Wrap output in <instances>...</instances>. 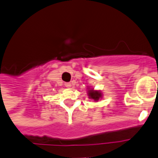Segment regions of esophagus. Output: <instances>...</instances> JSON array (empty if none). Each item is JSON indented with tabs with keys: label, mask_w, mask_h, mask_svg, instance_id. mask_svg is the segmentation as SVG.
Masks as SVG:
<instances>
[{
	"label": "esophagus",
	"mask_w": 158,
	"mask_h": 158,
	"mask_svg": "<svg viewBox=\"0 0 158 158\" xmlns=\"http://www.w3.org/2000/svg\"><path fill=\"white\" fill-rule=\"evenodd\" d=\"M64 85H65V87H67V88H70V87L72 86L71 83H65Z\"/></svg>",
	"instance_id": "1"
}]
</instances>
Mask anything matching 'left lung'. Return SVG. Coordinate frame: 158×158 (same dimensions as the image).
I'll list each match as a JSON object with an SVG mask.
<instances>
[{
	"label": "left lung",
	"instance_id": "obj_1",
	"mask_svg": "<svg viewBox=\"0 0 158 158\" xmlns=\"http://www.w3.org/2000/svg\"><path fill=\"white\" fill-rule=\"evenodd\" d=\"M88 96L89 99L94 100L95 102H97L99 99L102 98V93L100 90H95L94 89H88Z\"/></svg>",
	"mask_w": 158,
	"mask_h": 158
}]
</instances>
